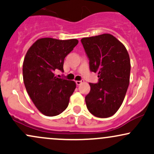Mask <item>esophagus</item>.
I'll list each match as a JSON object with an SVG mask.
<instances>
[{
	"label": "esophagus",
	"mask_w": 154,
	"mask_h": 154,
	"mask_svg": "<svg viewBox=\"0 0 154 154\" xmlns=\"http://www.w3.org/2000/svg\"><path fill=\"white\" fill-rule=\"evenodd\" d=\"M84 82V80H80V81H76V84H77V85H80L81 84H82V83Z\"/></svg>",
	"instance_id": "34e87169"
}]
</instances>
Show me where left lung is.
Listing matches in <instances>:
<instances>
[{"instance_id": "1", "label": "left lung", "mask_w": 154, "mask_h": 154, "mask_svg": "<svg viewBox=\"0 0 154 154\" xmlns=\"http://www.w3.org/2000/svg\"><path fill=\"white\" fill-rule=\"evenodd\" d=\"M89 59L90 70L98 73V82L89 83L85 96L88 111L99 118L113 116L122 104L130 83V59L126 48L111 34L81 40Z\"/></svg>"}]
</instances>
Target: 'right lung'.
Instances as JSON below:
<instances>
[{"label":"right lung","mask_w":154,"mask_h":154,"mask_svg":"<svg viewBox=\"0 0 154 154\" xmlns=\"http://www.w3.org/2000/svg\"><path fill=\"white\" fill-rule=\"evenodd\" d=\"M77 43V39L40 38L26 52L22 69L24 85L35 106L44 115H59L68 106L76 83L58 78L55 72H63L65 57Z\"/></svg>","instance_id":"right-lung-1"}]
</instances>
